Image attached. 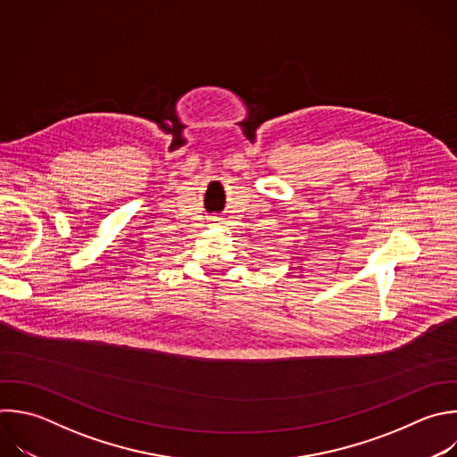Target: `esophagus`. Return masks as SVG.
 Returning a JSON list of instances; mask_svg holds the SVG:
<instances>
[{
	"label": "esophagus",
	"mask_w": 457,
	"mask_h": 457,
	"mask_svg": "<svg viewBox=\"0 0 457 457\" xmlns=\"http://www.w3.org/2000/svg\"><path fill=\"white\" fill-rule=\"evenodd\" d=\"M209 220H211V221H212V223H218V221H220V220H221V218H220V216H211V218H209Z\"/></svg>",
	"instance_id": "esophagus-1"
}]
</instances>
